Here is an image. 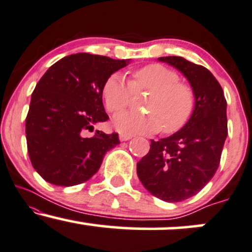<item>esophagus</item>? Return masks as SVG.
Wrapping results in <instances>:
<instances>
[{
    "label": "esophagus",
    "instance_id": "1",
    "mask_svg": "<svg viewBox=\"0 0 252 252\" xmlns=\"http://www.w3.org/2000/svg\"><path fill=\"white\" fill-rule=\"evenodd\" d=\"M132 136L131 135H126V134H120V141L122 142H126V141H129V139H131Z\"/></svg>",
    "mask_w": 252,
    "mask_h": 252
}]
</instances>
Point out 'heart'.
Listing matches in <instances>:
<instances>
[{
	"label": "heart",
	"instance_id": "1",
	"mask_svg": "<svg viewBox=\"0 0 252 252\" xmlns=\"http://www.w3.org/2000/svg\"><path fill=\"white\" fill-rule=\"evenodd\" d=\"M129 84L121 74H113L103 84L105 108L111 113L123 110L131 101L132 93L148 90L143 107L147 113L124 111L114 117L113 124L124 134H151L162 129L166 134L186 126L195 108L191 87L182 83L174 70L160 64L138 69Z\"/></svg>",
	"mask_w": 252,
	"mask_h": 252
}]
</instances>
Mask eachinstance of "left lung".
Masks as SVG:
<instances>
[{"mask_svg":"<svg viewBox=\"0 0 252 252\" xmlns=\"http://www.w3.org/2000/svg\"><path fill=\"white\" fill-rule=\"evenodd\" d=\"M174 66L189 82L195 108L181 130L158 141L137 162L143 187L165 202H181L195 196L214 177L228 136L226 99L220 84L204 66L180 56L158 57Z\"/></svg>","mask_w":252,"mask_h":252,"instance_id":"obj_1","label":"left lung"}]
</instances>
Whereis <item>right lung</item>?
Here are the masks:
<instances>
[{"label":"right lung","mask_w":252,"mask_h":252,"mask_svg":"<svg viewBox=\"0 0 252 252\" xmlns=\"http://www.w3.org/2000/svg\"><path fill=\"white\" fill-rule=\"evenodd\" d=\"M130 60L78 53L65 56L45 71L32 94L26 136L32 164L44 181L72 187L98 171L105 153L117 144L94 126L109 116L102 101L103 84Z\"/></svg>","instance_id":"add662e5"}]
</instances>
